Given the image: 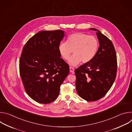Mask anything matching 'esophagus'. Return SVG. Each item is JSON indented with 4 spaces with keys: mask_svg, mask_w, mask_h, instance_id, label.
I'll return each mask as SVG.
<instances>
[{
    "mask_svg": "<svg viewBox=\"0 0 132 132\" xmlns=\"http://www.w3.org/2000/svg\"><path fill=\"white\" fill-rule=\"evenodd\" d=\"M69 71L71 73H73L74 72V68L73 67H69Z\"/></svg>",
    "mask_w": 132,
    "mask_h": 132,
    "instance_id": "34e87169",
    "label": "esophagus"
}]
</instances>
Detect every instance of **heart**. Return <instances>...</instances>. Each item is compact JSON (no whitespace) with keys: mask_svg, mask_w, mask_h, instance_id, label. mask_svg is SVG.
<instances>
[{"mask_svg":"<svg viewBox=\"0 0 132 132\" xmlns=\"http://www.w3.org/2000/svg\"><path fill=\"white\" fill-rule=\"evenodd\" d=\"M99 47L97 37L81 32L70 34L66 42H62L59 46L60 54L65 60H68L72 52L74 54L69 59L68 63L76 66L81 61L82 63L90 62L96 55Z\"/></svg>","mask_w":132,"mask_h":132,"instance_id":"heart-1","label":"heart"}]
</instances>
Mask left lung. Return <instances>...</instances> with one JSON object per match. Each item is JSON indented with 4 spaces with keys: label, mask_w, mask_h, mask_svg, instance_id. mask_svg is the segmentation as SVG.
<instances>
[{
    "label": "left lung",
    "mask_w": 132,
    "mask_h": 132,
    "mask_svg": "<svg viewBox=\"0 0 132 132\" xmlns=\"http://www.w3.org/2000/svg\"><path fill=\"white\" fill-rule=\"evenodd\" d=\"M99 47L90 62L75 70L76 87L78 95L88 101H95L103 97L116 78L117 60L111 41L96 29Z\"/></svg>",
    "instance_id": "left-lung-1"
}]
</instances>
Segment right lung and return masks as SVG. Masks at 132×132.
<instances>
[{
	"mask_svg": "<svg viewBox=\"0 0 132 132\" xmlns=\"http://www.w3.org/2000/svg\"><path fill=\"white\" fill-rule=\"evenodd\" d=\"M64 32L60 30L40 31L22 49L20 77L28 95L38 103L47 104L57 98L60 86L69 73V65L61 58L59 50Z\"/></svg>",
	"mask_w": 132,
	"mask_h": 132,
	"instance_id": "right-lung-1",
	"label": "right lung"
}]
</instances>
